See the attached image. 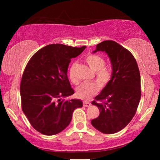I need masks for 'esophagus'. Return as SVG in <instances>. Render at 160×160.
I'll use <instances>...</instances> for the list:
<instances>
[{"instance_id": "esophagus-1", "label": "esophagus", "mask_w": 160, "mask_h": 160, "mask_svg": "<svg viewBox=\"0 0 160 160\" xmlns=\"http://www.w3.org/2000/svg\"><path fill=\"white\" fill-rule=\"evenodd\" d=\"M91 105V103L89 102L88 101H83V106L84 107H90Z\"/></svg>"}]
</instances>
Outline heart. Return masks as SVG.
Returning a JSON list of instances; mask_svg holds the SVG:
<instances>
[{"label":"heart","instance_id":"obj_1","mask_svg":"<svg viewBox=\"0 0 160 160\" xmlns=\"http://www.w3.org/2000/svg\"><path fill=\"white\" fill-rule=\"evenodd\" d=\"M85 61L89 66L95 71L96 79L102 86L107 85L112 76V70L105 66V59L97 54H89L85 57ZM75 63L71 65L69 68V77L74 84H78V81L75 75ZM99 90V85L96 81L84 82L76 89L77 95L82 99L90 98Z\"/></svg>","mask_w":160,"mask_h":160}]
</instances>
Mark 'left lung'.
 Here are the masks:
<instances>
[{
  "instance_id": "obj_1",
  "label": "left lung",
  "mask_w": 160,
  "mask_h": 160,
  "mask_svg": "<svg viewBox=\"0 0 160 160\" xmlns=\"http://www.w3.org/2000/svg\"><path fill=\"white\" fill-rule=\"evenodd\" d=\"M105 51L112 65V76L92 104L99 115L92 125L105 134L120 131L131 122L136 113L141 97L138 66L130 51L114 41L107 40L97 45L96 50Z\"/></svg>"
}]
</instances>
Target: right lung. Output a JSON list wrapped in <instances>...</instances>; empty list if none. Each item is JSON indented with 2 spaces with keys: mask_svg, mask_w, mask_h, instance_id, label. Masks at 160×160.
<instances>
[{
  "mask_svg": "<svg viewBox=\"0 0 160 160\" xmlns=\"http://www.w3.org/2000/svg\"><path fill=\"white\" fill-rule=\"evenodd\" d=\"M86 48L49 44L29 59L20 83L22 109L32 127L47 135L58 133L69 125L72 113L82 107L80 99H65L74 90L67 76L71 58Z\"/></svg>",
  "mask_w": 160,
  "mask_h": 160,
  "instance_id": "obj_1",
  "label": "right lung"
}]
</instances>
